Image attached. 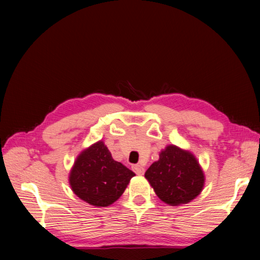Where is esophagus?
I'll list each match as a JSON object with an SVG mask.
<instances>
[{
    "mask_svg": "<svg viewBox=\"0 0 260 260\" xmlns=\"http://www.w3.org/2000/svg\"><path fill=\"white\" fill-rule=\"evenodd\" d=\"M132 170L134 171L137 175H143L144 172H145V168H144L143 166H141V165H138V164L133 165V166H132Z\"/></svg>",
    "mask_w": 260,
    "mask_h": 260,
    "instance_id": "34e87169",
    "label": "esophagus"
}]
</instances>
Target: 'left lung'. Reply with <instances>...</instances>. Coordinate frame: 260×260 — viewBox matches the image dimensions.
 Here are the masks:
<instances>
[{
    "label": "left lung",
    "instance_id": "obj_1",
    "mask_svg": "<svg viewBox=\"0 0 260 260\" xmlns=\"http://www.w3.org/2000/svg\"><path fill=\"white\" fill-rule=\"evenodd\" d=\"M156 195L162 202L176 206L192 201L204 187V173L189 152L174 145L167 146L145 173Z\"/></svg>",
    "mask_w": 260,
    "mask_h": 260
}]
</instances>
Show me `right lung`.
Segmentation results:
<instances>
[{"mask_svg":"<svg viewBox=\"0 0 260 260\" xmlns=\"http://www.w3.org/2000/svg\"><path fill=\"white\" fill-rule=\"evenodd\" d=\"M135 174L114 160L103 142L78 156L70 175L72 189L83 201L98 207L110 206L122 196Z\"/></svg>","mask_w":260,"mask_h":260,"instance_id":"1","label":"right lung"}]
</instances>
